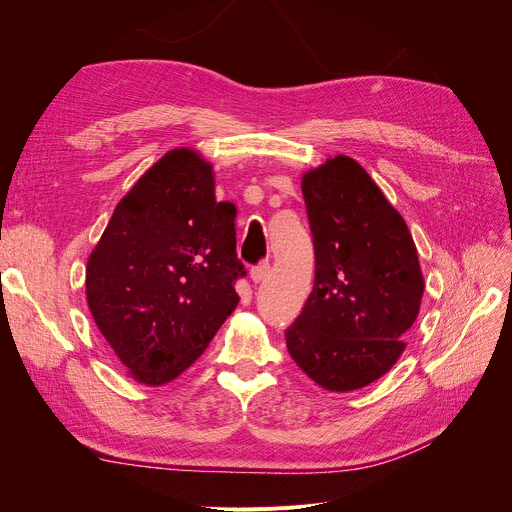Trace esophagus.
Listing matches in <instances>:
<instances>
[{"label":"esophagus","mask_w":512,"mask_h":512,"mask_svg":"<svg viewBox=\"0 0 512 512\" xmlns=\"http://www.w3.org/2000/svg\"><path fill=\"white\" fill-rule=\"evenodd\" d=\"M269 262L265 260V262H260V265H256L252 271H250V277H252V282H256V284H260L262 280H267V275H269Z\"/></svg>","instance_id":"34e87169"}]
</instances>
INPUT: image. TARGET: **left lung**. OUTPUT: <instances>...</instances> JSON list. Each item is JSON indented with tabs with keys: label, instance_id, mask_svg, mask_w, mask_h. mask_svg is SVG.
I'll return each mask as SVG.
<instances>
[{
	"label": "left lung",
	"instance_id": "8db88e82",
	"mask_svg": "<svg viewBox=\"0 0 512 512\" xmlns=\"http://www.w3.org/2000/svg\"><path fill=\"white\" fill-rule=\"evenodd\" d=\"M301 190L316 275L286 346L322 389H363L395 365L421 309L416 245L404 218L348 156L309 170Z\"/></svg>",
	"mask_w": 512,
	"mask_h": 512
}]
</instances>
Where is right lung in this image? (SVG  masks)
I'll use <instances>...</instances> for the list:
<instances>
[{
  "label": "right lung",
  "instance_id": "1",
  "mask_svg": "<svg viewBox=\"0 0 512 512\" xmlns=\"http://www.w3.org/2000/svg\"><path fill=\"white\" fill-rule=\"evenodd\" d=\"M237 207L215 200L213 168L173 149L119 200L87 260V303L138 382L158 386L205 352L239 303Z\"/></svg>",
  "mask_w": 512,
  "mask_h": 512
}]
</instances>
